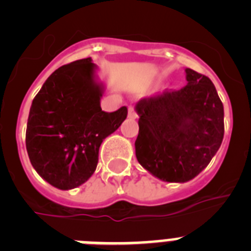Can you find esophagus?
<instances>
[{"label":"esophagus","instance_id":"obj_1","mask_svg":"<svg viewBox=\"0 0 251 251\" xmlns=\"http://www.w3.org/2000/svg\"><path fill=\"white\" fill-rule=\"evenodd\" d=\"M128 117H129L130 119H136L137 118V113H136V110H134V108H133V106H129V109H128Z\"/></svg>","mask_w":251,"mask_h":251}]
</instances>
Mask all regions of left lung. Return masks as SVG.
Wrapping results in <instances>:
<instances>
[{"instance_id":"obj_1","label":"left lung","mask_w":251,"mask_h":251,"mask_svg":"<svg viewBox=\"0 0 251 251\" xmlns=\"http://www.w3.org/2000/svg\"><path fill=\"white\" fill-rule=\"evenodd\" d=\"M179 90L136 104L139 165L165 182H187L207 167L224 138V105L207 76L185 69Z\"/></svg>"}]
</instances>
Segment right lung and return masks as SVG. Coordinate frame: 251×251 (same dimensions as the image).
<instances>
[{"label": "right lung", "instance_id": "add662e5", "mask_svg": "<svg viewBox=\"0 0 251 251\" xmlns=\"http://www.w3.org/2000/svg\"><path fill=\"white\" fill-rule=\"evenodd\" d=\"M92 57L55 70L32 100L26 150L37 174L59 190L83 185L98 165L101 142L127 118V106L103 112L105 86Z\"/></svg>", "mask_w": 251, "mask_h": 251}]
</instances>
